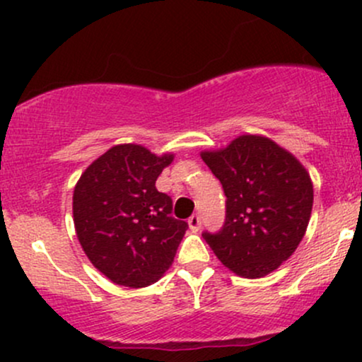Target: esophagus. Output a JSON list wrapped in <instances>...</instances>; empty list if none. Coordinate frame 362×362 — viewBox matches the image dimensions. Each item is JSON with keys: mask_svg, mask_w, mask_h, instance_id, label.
I'll list each match as a JSON object with an SVG mask.
<instances>
[{"mask_svg": "<svg viewBox=\"0 0 362 362\" xmlns=\"http://www.w3.org/2000/svg\"><path fill=\"white\" fill-rule=\"evenodd\" d=\"M201 224H202V221H201V216L199 214H192L189 218V228L194 231V233L195 231L201 230Z\"/></svg>", "mask_w": 362, "mask_h": 362, "instance_id": "34e87169", "label": "esophagus"}]
</instances>
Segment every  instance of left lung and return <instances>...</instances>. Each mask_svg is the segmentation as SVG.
I'll return each mask as SVG.
<instances>
[{"label": "left lung", "mask_w": 362, "mask_h": 362, "mask_svg": "<svg viewBox=\"0 0 362 362\" xmlns=\"http://www.w3.org/2000/svg\"><path fill=\"white\" fill-rule=\"evenodd\" d=\"M201 158L221 182L226 218L218 233L202 236L238 276L264 277L293 255L305 236L313 184L289 151L264 136H240Z\"/></svg>", "instance_id": "8db88e82"}]
</instances>
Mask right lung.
Segmentation results:
<instances>
[{"instance_id":"right-lung-1","label":"right lung","mask_w":362,"mask_h":362,"mask_svg":"<svg viewBox=\"0 0 362 362\" xmlns=\"http://www.w3.org/2000/svg\"><path fill=\"white\" fill-rule=\"evenodd\" d=\"M172 160L139 144H119L74 187L73 219L83 252L115 284L144 288L172 265L189 228L172 216V197L155 187Z\"/></svg>"}]
</instances>
